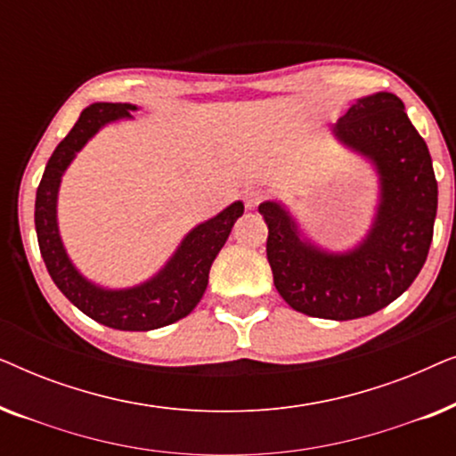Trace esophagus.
I'll return each instance as SVG.
<instances>
[{
    "instance_id": "esophagus-1",
    "label": "esophagus",
    "mask_w": 456,
    "mask_h": 456,
    "mask_svg": "<svg viewBox=\"0 0 456 456\" xmlns=\"http://www.w3.org/2000/svg\"><path fill=\"white\" fill-rule=\"evenodd\" d=\"M267 195H265V191H261V189H253V191H248L247 192V208H257V205L264 201Z\"/></svg>"
}]
</instances>
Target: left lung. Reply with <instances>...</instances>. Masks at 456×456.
Returning <instances> with one entry per match:
<instances>
[{
    "mask_svg": "<svg viewBox=\"0 0 456 456\" xmlns=\"http://www.w3.org/2000/svg\"><path fill=\"white\" fill-rule=\"evenodd\" d=\"M332 130L378 170L379 205L365 240L330 253L303 239L284 205L265 201L259 214L280 297L305 315L346 322L384 309L413 284L432 245L438 183L426 141L392 93L357 99Z\"/></svg>",
    "mask_w": 456,
    "mask_h": 456,
    "instance_id": "1",
    "label": "left lung"
}]
</instances>
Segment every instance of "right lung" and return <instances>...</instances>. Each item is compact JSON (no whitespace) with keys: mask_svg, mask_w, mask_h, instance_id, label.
Wrapping results in <instances>:
<instances>
[{"mask_svg":"<svg viewBox=\"0 0 456 456\" xmlns=\"http://www.w3.org/2000/svg\"><path fill=\"white\" fill-rule=\"evenodd\" d=\"M134 110L136 105L130 103H93L83 110L78 122L55 147L43 172L37 189L35 228L49 276L74 307L108 328L147 332V330L170 326L197 307L208 289L211 264L228 240L230 230L242 216L245 205L234 201L216 217L192 228L170 261L147 282L133 289L110 290L86 280L72 265L60 239L55 208H58L61 174L99 128L122 118H133L130 111Z\"/></svg>","mask_w":456,"mask_h":456,"instance_id":"obj_1","label":"right lung"}]
</instances>
